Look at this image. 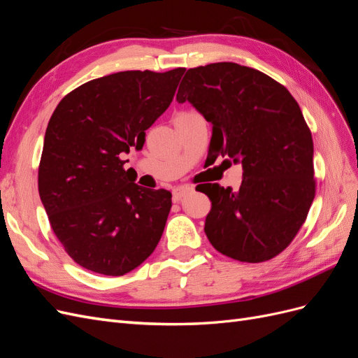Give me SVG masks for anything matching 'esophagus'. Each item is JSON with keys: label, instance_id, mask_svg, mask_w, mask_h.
Masks as SVG:
<instances>
[{"label": "esophagus", "instance_id": "34e87169", "mask_svg": "<svg viewBox=\"0 0 358 358\" xmlns=\"http://www.w3.org/2000/svg\"><path fill=\"white\" fill-rule=\"evenodd\" d=\"M189 192H192L191 187H178L173 189V200L179 201L183 196H187V194H189Z\"/></svg>", "mask_w": 358, "mask_h": 358}]
</instances>
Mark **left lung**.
<instances>
[{"label": "left lung", "mask_w": 358, "mask_h": 358, "mask_svg": "<svg viewBox=\"0 0 358 358\" xmlns=\"http://www.w3.org/2000/svg\"><path fill=\"white\" fill-rule=\"evenodd\" d=\"M210 122L209 154L242 164L237 191L208 183L204 233L245 263L276 257L294 239L315 197L313 142L297 101L267 74L234 62L189 69L176 95Z\"/></svg>", "instance_id": "1"}]
</instances>
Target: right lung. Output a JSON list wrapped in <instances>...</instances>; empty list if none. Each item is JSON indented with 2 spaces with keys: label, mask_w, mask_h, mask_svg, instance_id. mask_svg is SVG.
Wrapping results in <instances>:
<instances>
[{
  "label": "right lung",
  "mask_w": 358,
  "mask_h": 358,
  "mask_svg": "<svg viewBox=\"0 0 358 358\" xmlns=\"http://www.w3.org/2000/svg\"><path fill=\"white\" fill-rule=\"evenodd\" d=\"M185 69L121 71L86 82L57 106L43 143L38 192L53 233L79 266L122 276L155 251L171 192L134 183L128 161L167 110Z\"/></svg>",
  "instance_id": "obj_1"
}]
</instances>
